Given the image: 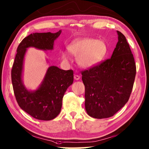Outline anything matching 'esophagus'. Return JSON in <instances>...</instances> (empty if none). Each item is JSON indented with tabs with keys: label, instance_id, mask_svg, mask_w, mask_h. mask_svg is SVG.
Instances as JSON below:
<instances>
[{
	"label": "esophagus",
	"instance_id": "obj_1",
	"mask_svg": "<svg viewBox=\"0 0 149 149\" xmlns=\"http://www.w3.org/2000/svg\"><path fill=\"white\" fill-rule=\"evenodd\" d=\"M74 77V79H75V80H79V79H80V76H79V75H76V74H75Z\"/></svg>",
	"mask_w": 149,
	"mask_h": 149
}]
</instances>
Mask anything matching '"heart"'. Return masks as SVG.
Segmentation results:
<instances>
[{"instance_id":"obj_1","label":"heart","mask_w":149,"mask_h":149,"mask_svg":"<svg viewBox=\"0 0 149 149\" xmlns=\"http://www.w3.org/2000/svg\"><path fill=\"white\" fill-rule=\"evenodd\" d=\"M69 49L73 55L78 56L77 62L83 68H91L96 66L107 53V47L102 40L94 38H83L72 43ZM65 58L66 55H64Z\"/></svg>"}]
</instances>
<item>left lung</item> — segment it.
Masks as SVG:
<instances>
[{
  "label": "left lung",
  "instance_id": "obj_1",
  "mask_svg": "<svg viewBox=\"0 0 149 149\" xmlns=\"http://www.w3.org/2000/svg\"><path fill=\"white\" fill-rule=\"evenodd\" d=\"M118 41L111 57L81 71L85 88V109L95 118L113 117L128 101L136 66L126 37L117 31Z\"/></svg>",
  "mask_w": 149,
  "mask_h": 149
}]
</instances>
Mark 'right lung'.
Segmentation results:
<instances>
[{
    "mask_svg": "<svg viewBox=\"0 0 149 149\" xmlns=\"http://www.w3.org/2000/svg\"><path fill=\"white\" fill-rule=\"evenodd\" d=\"M61 33V31L56 33L35 32L25 37L18 45L11 71L13 93L18 105L38 120H52L60 113L64 93L74 81V72L72 70H64L56 66H50L38 89L29 91L21 81L24 55L26 49L29 47L43 50L53 49L54 41Z\"/></svg>",
    "mask_w": 149,
    "mask_h": 149,
    "instance_id": "obj_1",
    "label": "right lung"
}]
</instances>
